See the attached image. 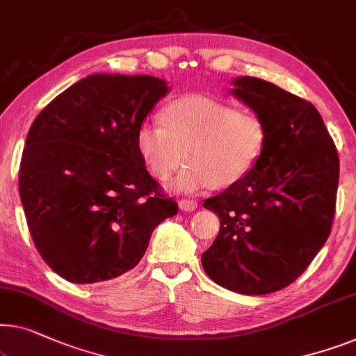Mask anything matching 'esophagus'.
<instances>
[{
  "instance_id": "1",
  "label": "esophagus",
  "mask_w": 356,
  "mask_h": 356,
  "mask_svg": "<svg viewBox=\"0 0 356 356\" xmlns=\"http://www.w3.org/2000/svg\"><path fill=\"white\" fill-rule=\"evenodd\" d=\"M178 205H179V209L184 210V212H193V210L197 209V202L193 199H181Z\"/></svg>"
}]
</instances>
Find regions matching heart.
Wrapping results in <instances>:
<instances>
[{
    "instance_id": "b5f03b06",
    "label": "heart",
    "mask_w": 356,
    "mask_h": 356,
    "mask_svg": "<svg viewBox=\"0 0 356 356\" xmlns=\"http://www.w3.org/2000/svg\"><path fill=\"white\" fill-rule=\"evenodd\" d=\"M162 125L144 122L136 144L147 172L175 191L195 193L236 184L260 161L268 127L255 112L238 111L228 102L205 96H183L162 111Z\"/></svg>"
}]
</instances>
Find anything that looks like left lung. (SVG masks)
<instances>
[{"instance_id": "obj_1", "label": "left lung", "mask_w": 356, "mask_h": 356, "mask_svg": "<svg viewBox=\"0 0 356 356\" xmlns=\"http://www.w3.org/2000/svg\"><path fill=\"white\" fill-rule=\"evenodd\" d=\"M233 86L265 120L268 141L241 181L204 200L220 231L202 266L226 289L261 296L296 281L331 234L339 154L312 102L255 76Z\"/></svg>"}]
</instances>
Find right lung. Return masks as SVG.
I'll return each mask as SVG.
<instances>
[{"mask_svg":"<svg viewBox=\"0 0 356 356\" xmlns=\"http://www.w3.org/2000/svg\"><path fill=\"white\" fill-rule=\"evenodd\" d=\"M167 83L151 75L86 76L30 127L19 168L25 218L48 266L75 284L123 275L178 204L147 173L136 135Z\"/></svg>","mask_w":356,"mask_h":356,"instance_id":"right-lung-1","label":"right lung"}]
</instances>
